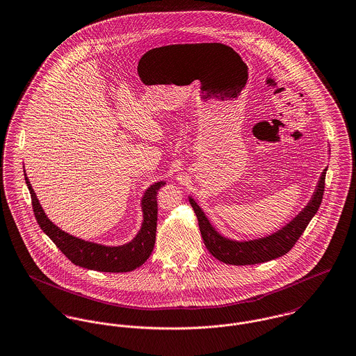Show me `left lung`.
Returning <instances> with one entry per match:
<instances>
[{"label":"left lung","mask_w":356,"mask_h":356,"mask_svg":"<svg viewBox=\"0 0 356 356\" xmlns=\"http://www.w3.org/2000/svg\"><path fill=\"white\" fill-rule=\"evenodd\" d=\"M326 170L327 168L323 170L320 181L317 184L316 192L312 195L309 204L289 225L282 227L279 231L268 236L252 241H234L219 234L215 229V227L211 225L202 209L197 205V202L192 197H189V202L193 207L194 213L198 220L201 236L209 253L215 259L231 265H253L279 259L289 253L321 205Z\"/></svg>","instance_id":"1"}]
</instances>
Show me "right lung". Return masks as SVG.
<instances>
[{
    "label": "right lung",
    "mask_w": 356,
    "mask_h": 356,
    "mask_svg": "<svg viewBox=\"0 0 356 356\" xmlns=\"http://www.w3.org/2000/svg\"><path fill=\"white\" fill-rule=\"evenodd\" d=\"M24 178L31 194L33 215L38 225L74 265L99 272H130L143 265L151 256L155 246L158 225L156 194L165 182H156L145 191L141 200L143 225L129 243L121 246H104L76 238L56 226L42 209L26 171Z\"/></svg>",
    "instance_id": "add662e5"
}]
</instances>
